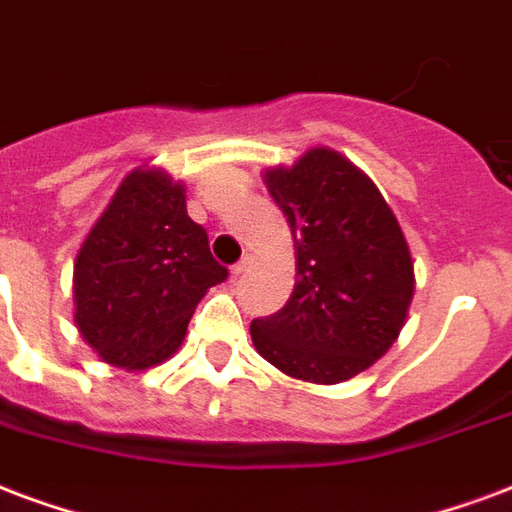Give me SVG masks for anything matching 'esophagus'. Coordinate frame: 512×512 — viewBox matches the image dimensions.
Returning <instances> with one entry per match:
<instances>
[{
    "mask_svg": "<svg viewBox=\"0 0 512 512\" xmlns=\"http://www.w3.org/2000/svg\"><path fill=\"white\" fill-rule=\"evenodd\" d=\"M249 263H252V260H249V257H244V260H238L236 266L230 268V276H241L246 271V268H249Z\"/></svg>",
    "mask_w": 512,
    "mask_h": 512,
    "instance_id": "esophagus-1",
    "label": "esophagus"
}]
</instances>
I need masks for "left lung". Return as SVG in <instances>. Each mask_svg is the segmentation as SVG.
<instances>
[{"mask_svg":"<svg viewBox=\"0 0 512 512\" xmlns=\"http://www.w3.org/2000/svg\"><path fill=\"white\" fill-rule=\"evenodd\" d=\"M295 241L287 304L249 325L255 350L295 380L336 385L391 350L415 274L407 238L374 181L331 149L263 173Z\"/></svg>","mask_w":512,"mask_h":512,"instance_id":"obj_1","label":"left lung"}]
</instances>
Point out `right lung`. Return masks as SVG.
I'll use <instances>...</instances> for the list:
<instances>
[{"mask_svg": "<svg viewBox=\"0 0 512 512\" xmlns=\"http://www.w3.org/2000/svg\"><path fill=\"white\" fill-rule=\"evenodd\" d=\"M227 279L184 187L157 168L132 170L75 257V325L102 361L149 369L179 350L208 287Z\"/></svg>", "mask_w": 512, "mask_h": 512, "instance_id": "add662e5", "label": "right lung"}]
</instances>
